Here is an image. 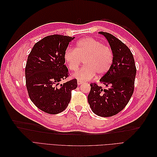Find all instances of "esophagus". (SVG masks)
I'll list each match as a JSON object with an SVG mask.
<instances>
[{"label":"esophagus","mask_w":157,"mask_h":157,"mask_svg":"<svg viewBox=\"0 0 157 157\" xmlns=\"http://www.w3.org/2000/svg\"><path fill=\"white\" fill-rule=\"evenodd\" d=\"M82 81H80V80H77V84L78 85H80V84H82Z\"/></svg>","instance_id":"1"}]
</instances>
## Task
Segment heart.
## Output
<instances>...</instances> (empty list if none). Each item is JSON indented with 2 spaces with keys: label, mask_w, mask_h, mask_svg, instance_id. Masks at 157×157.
Instances as JSON below:
<instances>
[{
  "label": "heart",
  "mask_w": 157,
  "mask_h": 157,
  "mask_svg": "<svg viewBox=\"0 0 157 157\" xmlns=\"http://www.w3.org/2000/svg\"><path fill=\"white\" fill-rule=\"evenodd\" d=\"M63 58L67 67L76 71L84 59V67L73 73V77L80 81L92 79L96 73L99 76L106 74L113 62V54L109 46L103 45L100 41L87 37L80 40L75 49L67 48Z\"/></svg>",
  "instance_id": "heart-1"
}]
</instances>
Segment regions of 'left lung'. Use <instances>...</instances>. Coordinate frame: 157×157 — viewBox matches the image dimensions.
Instances as JSON below:
<instances>
[{"mask_svg": "<svg viewBox=\"0 0 157 157\" xmlns=\"http://www.w3.org/2000/svg\"><path fill=\"white\" fill-rule=\"evenodd\" d=\"M110 45L113 54L111 69L99 80L106 88L90 84L88 101L93 113L102 117L117 115L128 104L134 89L136 68L130 50L115 36L99 32Z\"/></svg>", "mask_w": 157, "mask_h": 157, "instance_id": "8db88e82", "label": "left lung"}]
</instances>
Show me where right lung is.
I'll list each match as a JSON object with an SVG mask.
<instances>
[{
    "mask_svg": "<svg viewBox=\"0 0 157 157\" xmlns=\"http://www.w3.org/2000/svg\"><path fill=\"white\" fill-rule=\"evenodd\" d=\"M75 37L54 35L34 45L25 67L26 86L31 101L46 113L56 115L67 108L77 79L60 84L68 77L64 52Z\"/></svg>",
    "mask_w": 157,
    "mask_h": 157,
    "instance_id": "obj_1",
    "label": "right lung"
}]
</instances>
